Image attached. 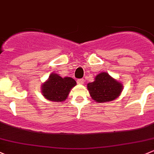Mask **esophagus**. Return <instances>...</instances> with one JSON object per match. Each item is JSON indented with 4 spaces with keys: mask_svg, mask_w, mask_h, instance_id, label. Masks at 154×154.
<instances>
[{
    "mask_svg": "<svg viewBox=\"0 0 154 154\" xmlns=\"http://www.w3.org/2000/svg\"><path fill=\"white\" fill-rule=\"evenodd\" d=\"M77 83L79 84V85H82V84H84V79H78V80H77Z\"/></svg>",
    "mask_w": 154,
    "mask_h": 154,
    "instance_id": "1",
    "label": "esophagus"
}]
</instances>
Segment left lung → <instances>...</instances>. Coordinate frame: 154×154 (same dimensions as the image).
I'll use <instances>...</instances> for the list:
<instances>
[{"label": "left lung", "instance_id": "obj_1", "mask_svg": "<svg viewBox=\"0 0 154 154\" xmlns=\"http://www.w3.org/2000/svg\"><path fill=\"white\" fill-rule=\"evenodd\" d=\"M88 89L93 100L104 103L114 100L119 96L123 86L107 72H103L96 75L94 82L88 84Z\"/></svg>", "mask_w": 154, "mask_h": 154}]
</instances>
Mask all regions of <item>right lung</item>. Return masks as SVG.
I'll use <instances>...</instances> for the list:
<instances>
[{
	"label": "right lung",
	"instance_id": "1",
	"mask_svg": "<svg viewBox=\"0 0 154 154\" xmlns=\"http://www.w3.org/2000/svg\"><path fill=\"white\" fill-rule=\"evenodd\" d=\"M76 85V82L72 78H61L56 73H52L48 80L42 85V93L43 96L50 101H65L70 90Z\"/></svg>",
	"mask_w": 154,
	"mask_h": 154
}]
</instances>
